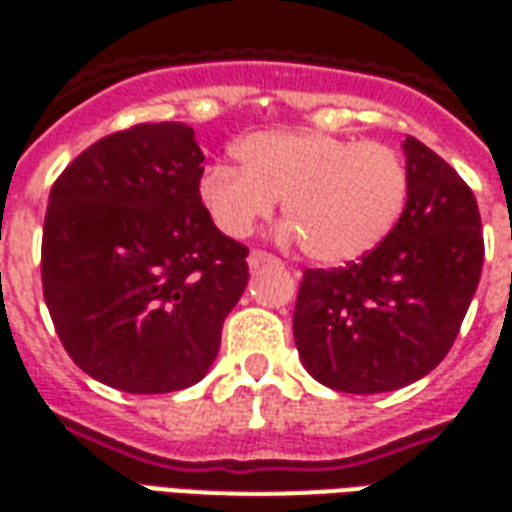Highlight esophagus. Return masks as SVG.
<instances>
[{"instance_id":"1","label":"esophagus","mask_w":512,"mask_h":512,"mask_svg":"<svg viewBox=\"0 0 512 512\" xmlns=\"http://www.w3.org/2000/svg\"><path fill=\"white\" fill-rule=\"evenodd\" d=\"M266 263H279L271 252H263V249H252L249 252V268H260L266 266Z\"/></svg>"}]
</instances>
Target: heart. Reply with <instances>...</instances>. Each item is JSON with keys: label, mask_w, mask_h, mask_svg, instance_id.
<instances>
[{"label": "heart", "mask_w": 512, "mask_h": 512, "mask_svg": "<svg viewBox=\"0 0 512 512\" xmlns=\"http://www.w3.org/2000/svg\"><path fill=\"white\" fill-rule=\"evenodd\" d=\"M241 168L217 162L200 176L214 225L246 238L276 200L301 249L323 266L361 260L391 236L410 200L399 151L317 130H271L236 146Z\"/></svg>", "instance_id": "heart-1"}]
</instances>
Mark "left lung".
<instances>
[{"label":"left lung","instance_id":"1","mask_svg":"<svg viewBox=\"0 0 512 512\" xmlns=\"http://www.w3.org/2000/svg\"><path fill=\"white\" fill-rule=\"evenodd\" d=\"M410 200L391 236L339 268H306L293 336L306 372L333 391L385 393L448 355L483 271L478 200L420 140H404Z\"/></svg>","mask_w":512,"mask_h":512}]
</instances>
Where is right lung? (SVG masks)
I'll list each match as a JSON object with an SVG mask.
<instances>
[{
    "mask_svg": "<svg viewBox=\"0 0 512 512\" xmlns=\"http://www.w3.org/2000/svg\"><path fill=\"white\" fill-rule=\"evenodd\" d=\"M203 151L179 121L135 124L81 151L51 187L43 295L83 372L127 393L203 380L249 249L200 200Z\"/></svg>",
    "mask_w": 512,
    "mask_h": 512,
    "instance_id": "right-lung-1",
    "label": "right lung"
}]
</instances>
